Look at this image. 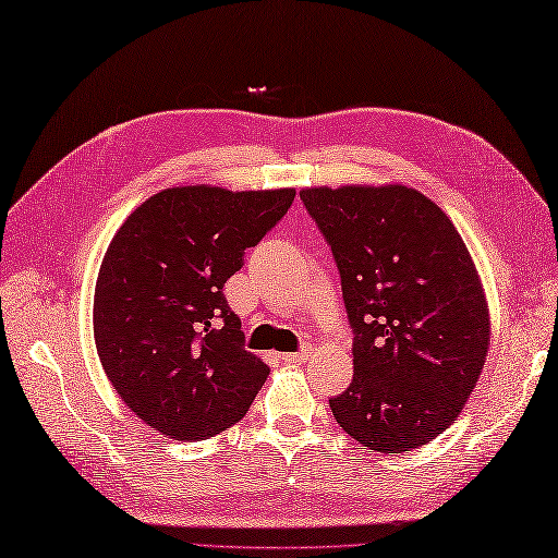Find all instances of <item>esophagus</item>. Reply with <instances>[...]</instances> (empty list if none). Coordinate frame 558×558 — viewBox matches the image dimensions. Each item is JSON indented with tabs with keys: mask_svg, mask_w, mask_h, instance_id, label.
<instances>
[{
	"mask_svg": "<svg viewBox=\"0 0 558 558\" xmlns=\"http://www.w3.org/2000/svg\"><path fill=\"white\" fill-rule=\"evenodd\" d=\"M310 355L305 350H301V352H283L281 355V362H287V364H293V362H305Z\"/></svg>",
	"mask_w": 558,
	"mask_h": 558,
	"instance_id": "1",
	"label": "esophagus"
}]
</instances>
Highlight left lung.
Returning a JSON list of instances; mask_svg holds the SVG:
<instances>
[{
	"mask_svg": "<svg viewBox=\"0 0 558 558\" xmlns=\"http://www.w3.org/2000/svg\"><path fill=\"white\" fill-rule=\"evenodd\" d=\"M301 201L331 246L355 333L352 384L329 400L338 426L366 450H416L459 416L490 345L466 243L400 184L315 186Z\"/></svg>",
	"mask_w": 558,
	"mask_h": 558,
	"instance_id": "8db88e82",
	"label": "left lung"
}]
</instances>
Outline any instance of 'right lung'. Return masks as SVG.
<instances>
[{"label": "right lung", "instance_id": "add662e5", "mask_svg": "<svg viewBox=\"0 0 558 558\" xmlns=\"http://www.w3.org/2000/svg\"><path fill=\"white\" fill-rule=\"evenodd\" d=\"M295 198V189H166L108 246L94 291V341L108 381L146 426L206 440L248 412L269 366L243 348L222 293Z\"/></svg>", "mask_w": 558, "mask_h": 558}]
</instances>
